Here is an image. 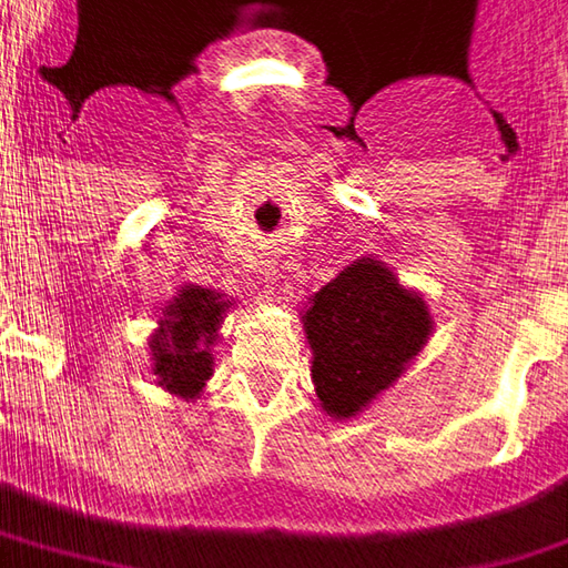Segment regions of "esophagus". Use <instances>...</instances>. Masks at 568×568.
<instances>
[{
	"label": "esophagus",
	"mask_w": 568,
	"mask_h": 568,
	"mask_svg": "<svg viewBox=\"0 0 568 568\" xmlns=\"http://www.w3.org/2000/svg\"><path fill=\"white\" fill-rule=\"evenodd\" d=\"M266 276H270V283H273V273H266Z\"/></svg>",
	"instance_id": "1"
}]
</instances>
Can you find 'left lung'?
<instances>
[{"label": "left lung", "mask_w": 568, "mask_h": 568, "mask_svg": "<svg viewBox=\"0 0 568 568\" xmlns=\"http://www.w3.org/2000/svg\"><path fill=\"white\" fill-rule=\"evenodd\" d=\"M312 384L335 419L357 416L393 387L433 332L429 305L396 283L381 260H357L322 285L305 315Z\"/></svg>", "instance_id": "obj_1"}]
</instances>
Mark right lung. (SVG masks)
<instances>
[{"instance_id":"1","label":"right lung","mask_w":568,"mask_h":568,"mask_svg":"<svg viewBox=\"0 0 568 568\" xmlns=\"http://www.w3.org/2000/svg\"><path fill=\"white\" fill-rule=\"evenodd\" d=\"M231 298L214 288L181 285L175 298L162 308L159 332L149 337L152 351V374L159 387L175 393L181 399H197L204 384L214 374V341L224 325V312Z\"/></svg>"}]
</instances>
